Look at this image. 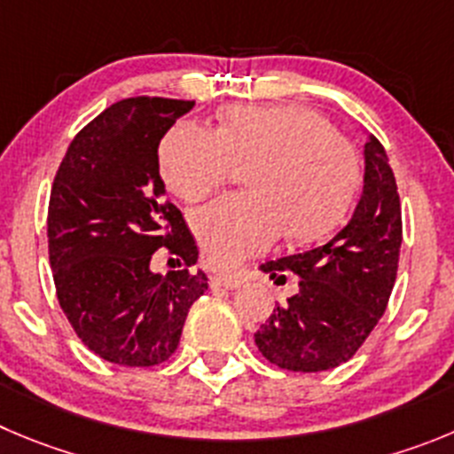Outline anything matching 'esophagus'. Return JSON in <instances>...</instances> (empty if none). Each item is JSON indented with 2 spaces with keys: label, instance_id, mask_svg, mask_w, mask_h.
<instances>
[{
  "label": "esophagus",
  "instance_id": "1",
  "mask_svg": "<svg viewBox=\"0 0 454 454\" xmlns=\"http://www.w3.org/2000/svg\"><path fill=\"white\" fill-rule=\"evenodd\" d=\"M241 282H244V279L237 278V275H213V278H210V286H213V289L232 291V289H239Z\"/></svg>",
  "mask_w": 454,
  "mask_h": 454
}]
</instances>
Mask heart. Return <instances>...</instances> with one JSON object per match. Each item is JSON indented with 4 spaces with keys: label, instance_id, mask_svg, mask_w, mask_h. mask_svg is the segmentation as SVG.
<instances>
[{
    "label": "heart",
    "instance_id": "obj_1",
    "mask_svg": "<svg viewBox=\"0 0 454 454\" xmlns=\"http://www.w3.org/2000/svg\"><path fill=\"white\" fill-rule=\"evenodd\" d=\"M169 192L188 203L213 194L235 163L251 165L248 194H231L192 215L203 257L232 269L289 232L317 239L345 219L361 184L349 141L302 105H235L219 129L179 122L159 147Z\"/></svg>",
    "mask_w": 454,
    "mask_h": 454
}]
</instances>
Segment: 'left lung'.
Masks as SVG:
<instances>
[{"label":"left lung","mask_w":454,"mask_h":454,"mask_svg":"<svg viewBox=\"0 0 454 454\" xmlns=\"http://www.w3.org/2000/svg\"><path fill=\"white\" fill-rule=\"evenodd\" d=\"M363 192L354 215L327 244L262 264L300 275L298 291L255 333L266 361L289 372H325L358 351L392 294L403 239L401 203L387 154L367 134ZM285 278V275H282Z\"/></svg>","instance_id":"left-lung-1"}]
</instances>
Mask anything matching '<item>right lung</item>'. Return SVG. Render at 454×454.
<instances>
[{
  "mask_svg": "<svg viewBox=\"0 0 454 454\" xmlns=\"http://www.w3.org/2000/svg\"><path fill=\"white\" fill-rule=\"evenodd\" d=\"M192 100L125 98L71 141L49 199V262L80 340L103 361L152 367L176 351L185 316L207 289L203 270L154 273L168 248L188 266L197 244L165 201L159 143Z\"/></svg>",
  "mask_w": 454,
  "mask_h": 454,
  "instance_id": "add662e5",
  "label": "right lung"
}]
</instances>
